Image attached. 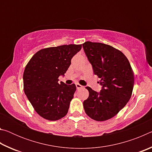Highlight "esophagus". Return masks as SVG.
I'll list each match as a JSON object with an SVG mask.
<instances>
[{"instance_id": "esophagus-1", "label": "esophagus", "mask_w": 152, "mask_h": 152, "mask_svg": "<svg viewBox=\"0 0 152 152\" xmlns=\"http://www.w3.org/2000/svg\"><path fill=\"white\" fill-rule=\"evenodd\" d=\"M76 88L77 89H80L82 88H83V86H82V85H80V84H78V83L76 84Z\"/></svg>"}]
</instances>
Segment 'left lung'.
Returning a JSON list of instances; mask_svg holds the SVG:
<instances>
[{"label": "left lung", "mask_w": 152, "mask_h": 152, "mask_svg": "<svg viewBox=\"0 0 152 152\" xmlns=\"http://www.w3.org/2000/svg\"><path fill=\"white\" fill-rule=\"evenodd\" d=\"M93 72L101 78L100 92L91 88L83 102L85 113L97 121L115 116L132 96L134 76L127 57L120 50L102 43L86 42L82 44Z\"/></svg>", "instance_id": "8db88e82"}]
</instances>
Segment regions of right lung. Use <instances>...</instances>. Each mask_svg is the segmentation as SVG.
<instances>
[{
  "label": "right lung",
  "mask_w": 152,
  "mask_h": 152,
  "mask_svg": "<svg viewBox=\"0 0 152 152\" xmlns=\"http://www.w3.org/2000/svg\"><path fill=\"white\" fill-rule=\"evenodd\" d=\"M82 44H70L42 49L35 53L25 66L24 92L38 115L49 121L66 116L76 90L74 84L58 83L71 64Z\"/></svg>",
  "instance_id": "add662e5"
}]
</instances>
